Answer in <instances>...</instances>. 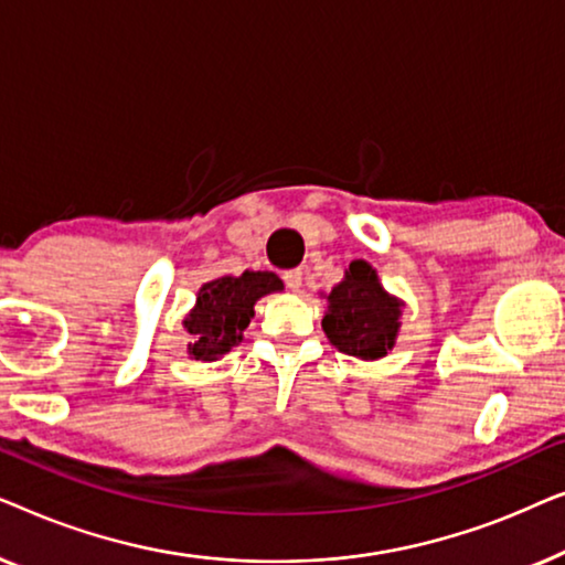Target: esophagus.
Segmentation results:
<instances>
[{
	"label": "esophagus",
	"mask_w": 565,
	"mask_h": 565,
	"mask_svg": "<svg viewBox=\"0 0 565 565\" xmlns=\"http://www.w3.org/2000/svg\"><path fill=\"white\" fill-rule=\"evenodd\" d=\"M282 280L290 290H300V285H303V273H300V269H288V273L282 275Z\"/></svg>",
	"instance_id": "34e87169"
}]
</instances>
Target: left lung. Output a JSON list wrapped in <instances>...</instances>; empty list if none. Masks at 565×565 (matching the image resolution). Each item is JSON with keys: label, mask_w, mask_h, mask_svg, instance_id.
<instances>
[{"label": "left lung", "mask_w": 565, "mask_h": 565, "mask_svg": "<svg viewBox=\"0 0 565 565\" xmlns=\"http://www.w3.org/2000/svg\"><path fill=\"white\" fill-rule=\"evenodd\" d=\"M321 327L339 352L360 360H381L396 344L404 300L383 290L365 259H354L344 280L327 296Z\"/></svg>", "instance_id": "8db88e82"}]
</instances>
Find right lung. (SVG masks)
Listing matches in <instances>:
<instances>
[{
    "label": "right lung",
    "instance_id": "1",
    "mask_svg": "<svg viewBox=\"0 0 565 565\" xmlns=\"http://www.w3.org/2000/svg\"><path fill=\"white\" fill-rule=\"evenodd\" d=\"M282 282L275 273L226 275L205 282L198 292L195 308L184 316V329L192 337L190 358L213 362L242 342L244 329L254 316V303L267 292L280 290Z\"/></svg>",
    "mask_w": 565,
    "mask_h": 565
}]
</instances>
